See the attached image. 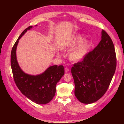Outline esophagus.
Returning <instances> with one entry per match:
<instances>
[{
	"label": "esophagus",
	"instance_id": "1",
	"mask_svg": "<svg viewBox=\"0 0 124 124\" xmlns=\"http://www.w3.org/2000/svg\"><path fill=\"white\" fill-rule=\"evenodd\" d=\"M64 70H65V72L67 73V72H68V71H69V69L68 67H65Z\"/></svg>",
	"mask_w": 124,
	"mask_h": 124
}]
</instances>
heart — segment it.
<instances>
[{
    "label": "heart",
    "instance_id": "heart-1",
    "mask_svg": "<svg viewBox=\"0 0 124 124\" xmlns=\"http://www.w3.org/2000/svg\"><path fill=\"white\" fill-rule=\"evenodd\" d=\"M83 41V38L81 36L76 37L73 38L71 40L63 46V48L68 49L77 45V44L81 43ZM89 44L87 41H84L79 45L72 49L69 53V58L70 60L74 61H78L83 59L85 56L87 49L88 48Z\"/></svg>",
    "mask_w": 124,
    "mask_h": 124
}]
</instances>
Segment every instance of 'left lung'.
<instances>
[{"instance_id": "obj_1", "label": "left lung", "mask_w": 124, "mask_h": 124, "mask_svg": "<svg viewBox=\"0 0 124 124\" xmlns=\"http://www.w3.org/2000/svg\"><path fill=\"white\" fill-rule=\"evenodd\" d=\"M116 65L114 43L102 30L101 40L97 46L71 68L75 95L79 101L91 104L101 98L109 87Z\"/></svg>"}]
</instances>
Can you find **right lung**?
Masks as SVG:
<instances>
[{
	"mask_svg": "<svg viewBox=\"0 0 124 124\" xmlns=\"http://www.w3.org/2000/svg\"><path fill=\"white\" fill-rule=\"evenodd\" d=\"M32 28L30 26L25 29L15 42L10 54V64L14 81L21 92L37 104H45L55 96L56 84L64 75V69L63 65H53L36 76L27 74L21 70L17 61L16 50L19 39Z\"/></svg>",
	"mask_w": 124,
	"mask_h": 124,
	"instance_id": "right-lung-1",
	"label": "right lung"
}]
</instances>
